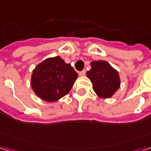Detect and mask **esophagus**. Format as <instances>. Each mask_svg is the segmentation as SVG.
Returning a JSON list of instances; mask_svg holds the SVG:
<instances>
[{"instance_id":"1","label":"esophagus","mask_w":151,"mask_h":151,"mask_svg":"<svg viewBox=\"0 0 151 151\" xmlns=\"http://www.w3.org/2000/svg\"><path fill=\"white\" fill-rule=\"evenodd\" d=\"M78 74H79V76H81V77H82V76H84L86 74V70H82V71H80V72L78 73Z\"/></svg>"}]
</instances>
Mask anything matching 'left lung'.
<instances>
[{
  "label": "left lung",
  "instance_id": "8db88e82",
  "mask_svg": "<svg viewBox=\"0 0 151 151\" xmlns=\"http://www.w3.org/2000/svg\"><path fill=\"white\" fill-rule=\"evenodd\" d=\"M91 69L86 72L93 84V90L99 97L111 98L120 88V80L117 70L105 60L92 61Z\"/></svg>",
  "mask_w": 151,
  "mask_h": 151
}]
</instances>
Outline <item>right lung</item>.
Returning a JSON list of instances; mask_svg holds the SVG:
<instances>
[{
    "instance_id": "right-lung-1",
    "label": "right lung",
    "mask_w": 151,
    "mask_h": 151,
    "mask_svg": "<svg viewBox=\"0 0 151 151\" xmlns=\"http://www.w3.org/2000/svg\"><path fill=\"white\" fill-rule=\"evenodd\" d=\"M78 74L60 56L47 58L39 64L31 75V87L41 99L55 102L67 95Z\"/></svg>"
}]
</instances>
